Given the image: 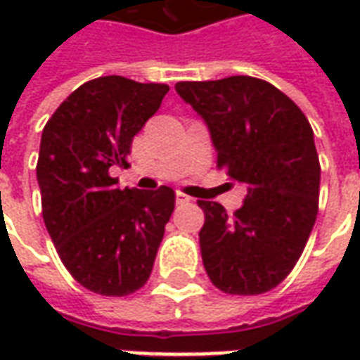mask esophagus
<instances>
[{"instance_id": "obj_1", "label": "esophagus", "mask_w": 360, "mask_h": 360, "mask_svg": "<svg viewBox=\"0 0 360 360\" xmlns=\"http://www.w3.org/2000/svg\"><path fill=\"white\" fill-rule=\"evenodd\" d=\"M175 202L179 204V206H183V204L191 202V198H188L187 195H183L181 191H177V193H175Z\"/></svg>"}]
</instances>
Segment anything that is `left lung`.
<instances>
[{"mask_svg":"<svg viewBox=\"0 0 360 360\" xmlns=\"http://www.w3.org/2000/svg\"><path fill=\"white\" fill-rule=\"evenodd\" d=\"M175 90L210 129L218 167L247 185L233 214L198 200L206 274L224 293H266L293 270L316 221L320 162L312 127L291 98L255 77L177 82Z\"/></svg>","mask_w":360,"mask_h":360,"instance_id":"obj_1","label":"left lung"}]
</instances>
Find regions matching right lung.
Returning <instances> with one entry per match:
<instances>
[{"mask_svg": "<svg viewBox=\"0 0 360 360\" xmlns=\"http://www.w3.org/2000/svg\"><path fill=\"white\" fill-rule=\"evenodd\" d=\"M167 92V84L100 77L67 96L44 127L36 164L44 224L63 266L92 293L125 297L150 278L175 193L121 191L110 169L129 167L134 134Z\"/></svg>", "mask_w": 360, "mask_h": 360, "instance_id": "obj_1", "label": "right lung"}]
</instances>
